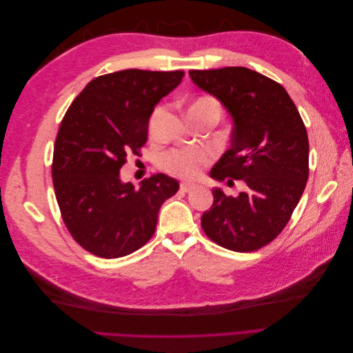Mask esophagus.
<instances>
[{
    "label": "esophagus",
    "instance_id": "obj_1",
    "mask_svg": "<svg viewBox=\"0 0 353 353\" xmlns=\"http://www.w3.org/2000/svg\"><path fill=\"white\" fill-rule=\"evenodd\" d=\"M194 188H196V185L194 184H190V183H181L179 184V191H181V193H188V191L194 190Z\"/></svg>",
    "mask_w": 353,
    "mask_h": 353
}]
</instances>
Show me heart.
<instances>
[{
    "instance_id": "1",
    "label": "heart",
    "mask_w": 353,
    "mask_h": 353,
    "mask_svg": "<svg viewBox=\"0 0 353 353\" xmlns=\"http://www.w3.org/2000/svg\"><path fill=\"white\" fill-rule=\"evenodd\" d=\"M160 112H162V109L156 110L153 121L160 114ZM188 113L210 114L219 121V117L222 116V105L216 99L205 95V97H199L191 104ZM210 160L212 154L208 150H203V148H176V150L168 152L162 157V166L170 175L193 179L200 175L201 169L209 165Z\"/></svg>"
}]
</instances>
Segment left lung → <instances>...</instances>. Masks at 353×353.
<instances>
[{
	"label": "left lung",
	"mask_w": 353,
	"mask_h": 353,
	"mask_svg": "<svg viewBox=\"0 0 353 353\" xmlns=\"http://www.w3.org/2000/svg\"><path fill=\"white\" fill-rule=\"evenodd\" d=\"M190 78L234 119L231 148L210 176L243 179L248 185L237 197L213 188L201 228L228 250H259L284 230L303 194L309 176L306 126L283 85L265 74L222 68L190 70Z\"/></svg>",
	"instance_id": "1"
}]
</instances>
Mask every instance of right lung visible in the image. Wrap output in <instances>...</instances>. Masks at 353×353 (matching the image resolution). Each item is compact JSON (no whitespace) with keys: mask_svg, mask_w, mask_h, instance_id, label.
Here are the masks:
<instances>
[{"mask_svg":"<svg viewBox=\"0 0 353 353\" xmlns=\"http://www.w3.org/2000/svg\"><path fill=\"white\" fill-rule=\"evenodd\" d=\"M184 70L126 69L94 78L60 123L52 185L63 222L87 252L122 258L152 239L163 201L178 191L165 174L122 184L119 170L147 143L154 105L176 88Z\"/></svg>","mask_w":353,"mask_h":353,"instance_id":"obj_1","label":"right lung"}]
</instances>
